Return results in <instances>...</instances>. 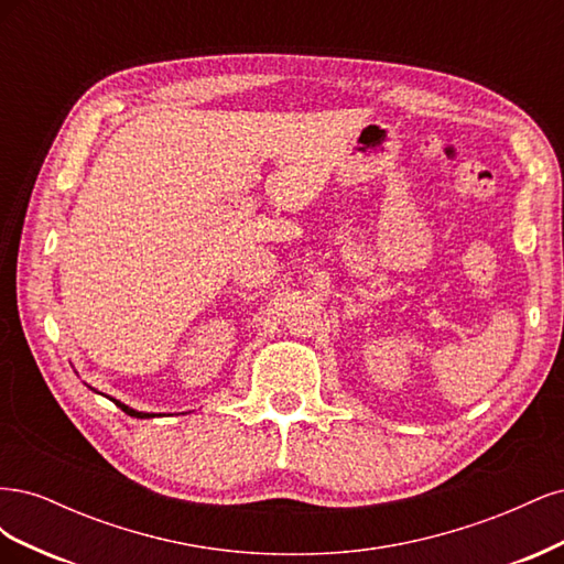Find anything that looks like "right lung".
Returning <instances> with one entry per match:
<instances>
[{
  "mask_svg": "<svg viewBox=\"0 0 564 564\" xmlns=\"http://www.w3.org/2000/svg\"><path fill=\"white\" fill-rule=\"evenodd\" d=\"M119 409H122L124 414H129V416H135V419H150V416H155V414H145V412H135V409H131V406H127V404H122L119 400H112Z\"/></svg>",
  "mask_w": 564,
  "mask_h": 564,
  "instance_id": "right-lung-1",
  "label": "right lung"
}]
</instances>
